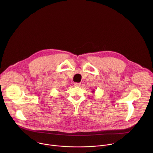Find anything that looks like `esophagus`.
<instances>
[{
    "instance_id": "34e87169",
    "label": "esophagus",
    "mask_w": 153,
    "mask_h": 153,
    "mask_svg": "<svg viewBox=\"0 0 153 153\" xmlns=\"http://www.w3.org/2000/svg\"><path fill=\"white\" fill-rule=\"evenodd\" d=\"M80 85H81L80 83H74L75 86H80Z\"/></svg>"
}]
</instances>
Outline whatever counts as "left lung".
I'll return each instance as SVG.
<instances>
[{
	"instance_id": "left-lung-1",
	"label": "left lung",
	"mask_w": 153,
	"mask_h": 153,
	"mask_svg": "<svg viewBox=\"0 0 153 153\" xmlns=\"http://www.w3.org/2000/svg\"><path fill=\"white\" fill-rule=\"evenodd\" d=\"M92 93H94V90H93V91H92Z\"/></svg>"
}]
</instances>
